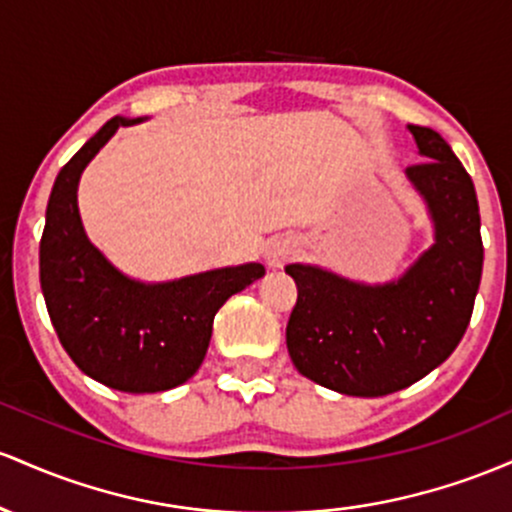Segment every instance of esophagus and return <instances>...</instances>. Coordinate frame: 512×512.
Segmentation results:
<instances>
[{
	"instance_id": "1",
	"label": "esophagus",
	"mask_w": 512,
	"mask_h": 512,
	"mask_svg": "<svg viewBox=\"0 0 512 512\" xmlns=\"http://www.w3.org/2000/svg\"><path fill=\"white\" fill-rule=\"evenodd\" d=\"M297 254V244L287 237L271 239L263 249V261H266L268 268H283L292 256Z\"/></svg>"
}]
</instances>
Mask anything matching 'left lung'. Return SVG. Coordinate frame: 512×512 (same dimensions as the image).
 I'll return each instance as SVG.
<instances>
[{"label": "left lung", "mask_w": 512, "mask_h": 512, "mask_svg": "<svg viewBox=\"0 0 512 512\" xmlns=\"http://www.w3.org/2000/svg\"><path fill=\"white\" fill-rule=\"evenodd\" d=\"M426 162L406 179L433 222V244L396 280L360 283L321 266L290 263L297 304L287 353L307 380L348 396L411 387L445 363L467 331L484 266L472 176L435 130L409 125Z\"/></svg>", "instance_id": "8db88e82"}]
</instances>
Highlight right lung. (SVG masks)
I'll return each instance as SVG.
<instances>
[{
	"label": "right lung",
	"mask_w": 512,
	"mask_h": 512,
	"mask_svg": "<svg viewBox=\"0 0 512 512\" xmlns=\"http://www.w3.org/2000/svg\"><path fill=\"white\" fill-rule=\"evenodd\" d=\"M142 120L111 118L62 166L40 239V287L62 348L91 380L130 394L191 380L208 353L217 309L266 275L261 263H244L142 283L91 244L79 217V179L118 128Z\"/></svg>",
	"instance_id": "1"
}]
</instances>
